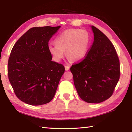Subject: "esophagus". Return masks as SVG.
Masks as SVG:
<instances>
[{
  "mask_svg": "<svg viewBox=\"0 0 132 132\" xmlns=\"http://www.w3.org/2000/svg\"><path fill=\"white\" fill-rule=\"evenodd\" d=\"M64 68H65V70L66 71H68L70 69V67L68 66H64Z\"/></svg>",
  "mask_w": 132,
  "mask_h": 132,
  "instance_id": "esophagus-1",
  "label": "esophagus"
}]
</instances>
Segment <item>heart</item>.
Here are the masks:
<instances>
[{
  "mask_svg": "<svg viewBox=\"0 0 132 132\" xmlns=\"http://www.w3.org/2000/svg\"><path fill=\"white\" fill-rule=\"evenodd\" d=\"M55 42L47 45V50L55 61L62 60L65 55V50L69 61H79L87 53L89 37L85 30L71 28L60 33Z\"/></svg>",
  "mask_w": 132,
  "mask_h": 132,
  "instance_id": "1",
  "label": "heart"
}]
</instances>
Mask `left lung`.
I'll return each instance as SVG.
<instances>
[{"label":"left lung","instance_id":"left-lung-1","mask_svg":"<svg viewBox=\"0 0 132 132\" xmlns=\"http://www.w3.org/2000/svg\"><path fill=\"white\" fill-rule=\"evenodd\" d=\"M94 43L86 57L72 65L74 83L80 97L89 103H99L112 95L120 78V62L108 38L91 26Z\"/></svg>","mask_w":132,"mask_h":132}]
</instances>
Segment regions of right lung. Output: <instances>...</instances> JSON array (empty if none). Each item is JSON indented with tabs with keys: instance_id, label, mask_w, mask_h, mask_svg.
I'll use <instances>...</instances> for the list:
<instances>
[{
	"instance_id": "obj_1",
	"label": "right lung",
	"mask_w": 132,
	"mask_h": 132,
	"mask_svg": "<svg viewBox=\"0 0 132 132\" xmlns=\"http://www.w3.org/2000/svg\"><path fill=\"white\" fill-rule=\"evenodd\" d=\"M61 26L33 27L17 41L8 62V78L22 102L32 105L49 103L64 72L62 64L52 61L48 42Z\"/></svg>"
}]
</instances>
